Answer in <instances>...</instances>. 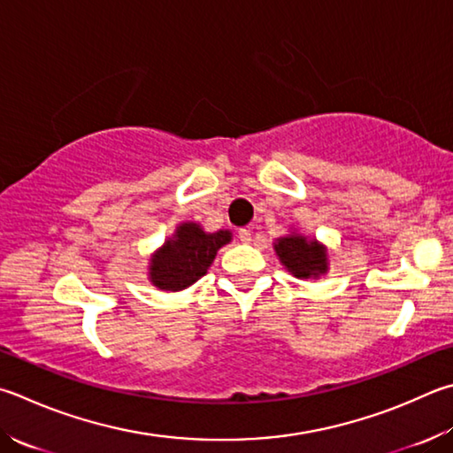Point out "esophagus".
<instances>
[{"mask_svg":"<svg viewBox=\"0 0 453 453\" xmlns=\"http://www.w3.org/2000/svg\"><path fill=\"white\" fill-rule=\"evenodd\" d=\"M237 237H240V242L242 243H250L251 242V229H240V232H237Z\"/></svg>","mask_w":453,"mask_h":453,"instance_id":"esophagus-1","label":"esophagus"}]
</instances>
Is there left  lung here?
<instances>
[{
  "label": "left lung",
  "instance_id": "8db88e82",
  "mask_svg": "<svg viewBox=\"0 0 453 453\" xmlns=\"http://www.w3.org/2000/svg\"><path fill=\"white\" fill-rule=\"evenodd\" d=\"M273 250L277 253L281 265L297 279H319L328 273L331 263H328V250L317 237H311L291 229L283 237L273 242Z\"/></svg>",
  "mask_w": 453,
  "mask_h": 453
}]
</instances>
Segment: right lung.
Masks as SVG:
<instances>
[{
	"label": "right lung",
	"instance_id": "right-lung-1",
	"mask_svg": "<svg viewBox=\"0 0 453 453\" xmlns=\"http://www.w3.org/2000/svg\"><path fill=\"white\" fill-rule=\"evenodd\" d=\"M232 240L229 229L210 234L196 221H180L174 234L150 255L148 281L158 291H184L208 273L218 251Z\"/></svg>",
	"mask_w": 453,
	"mask_h": 453
}]
</instances>
